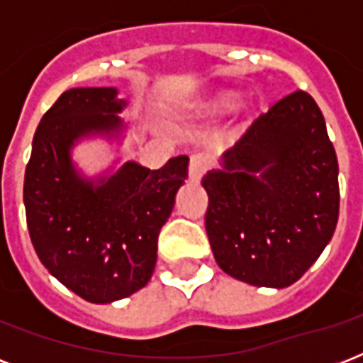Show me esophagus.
<instances>
[{"label":"esophagus","mask_w":363,"mask_h":363,"mask_svg":"<svg viewBox=\"0 0 363 363\" xmlns=\"http://www.w3.org/2000/svg\"><path fill=\"white\" fill-rule=\"evenodd\" d=\"M211 169V158L207 154L198 152L190 156V177L194 181H199L201 177Z\"/></svg>","instance_id":"obj_1"}]
</instances>
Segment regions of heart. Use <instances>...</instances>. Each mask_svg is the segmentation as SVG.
<instances>
[{"label": "heart", "instance_id": "b5f03b06", "mask_svg": "<svg viewBox=\"0 0 363 363\" xmlns=\"http://www.w3.org/2000/svg\"><path fill=\"white\" fill-rule=\"evenodd\" d=\"M235 105V98L233 96H224V98L218 99V107H220L222 111H230Z\"/></svg>", "mask_w": 363, "mask_h": 363}]
</instances>
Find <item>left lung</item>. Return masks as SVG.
Here are the masks:
<instances>
[{"label": "left lung", "mask_w": 363, "mask_h": 363, "mask_svg": "<svg viewBox=\"0 0 363 363\" xmlns=\"http://www.w3.org/2000/svg\"><path fill=\"white\" fill-rule=\"evenodd\" d=\"M337 177L335 148L315 99L303 90L279 99L228 148L224 167L201 181L216 264L254 286L294 284L335 232Z\"/></svg>", "instance_id": "obj_1"}]
</instances>
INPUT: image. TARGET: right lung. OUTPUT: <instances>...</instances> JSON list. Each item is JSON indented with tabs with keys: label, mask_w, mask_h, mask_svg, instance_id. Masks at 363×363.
<instances>
[{
	"label": "right lung",
	"mask_w": 363,
	"mask_h": 363,
	"mask_svg": "<svg viewBox=\"0 0 363 363\" xmlns=\"http://www.w3.org/2000/svg\"><path fill=\"white\" fill-rule=\"evenodd\" d=\"M116 88H71L37 125L26 165V222L41 264L90 303H111L152 277L158 235L188 177V156L160 169L128 162L94 186L73 169L69 148L90 131L121 128Z\"/></svg>",
	"instance_id": "add662e5"
}]
</instances>
